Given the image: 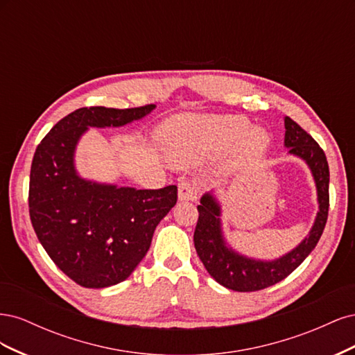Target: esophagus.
Segmentation results:
<instances>
[{"instance_id": "34e87169", "label": "esophagus", "mask_w": 355, "mask_h": 355, "mask_svg": "<svg viewBox=\"0 0 355 355\" xmlns=\"http://www.w3.org/2000/svg\"><path fill=\"white\" fill-rule=\"evenodd\" d=\"M178 197L180 201H196L197 188L189 180H180L178 184Z\"/></svg>"}]
</instances>
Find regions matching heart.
Here are the masks:
<instances>
[{
  "label": "heart",
  "mask_w": 355,
  "mask_h": 355,
  "mask_svg": "<svg viewBox=\"0 0 355 355\" xmlns=\"http://www.w3.org/2000/svg\"><path fill=\"white\" fill-rule=\"evenodd\" d=\"M161 142L171 163L187 167L234 145L241 159L259 158L270 145V135L250 127L241 115L182 114L161 127Z\"/></svg>",
  "instance_id": "obj_1"
}]
</instances>
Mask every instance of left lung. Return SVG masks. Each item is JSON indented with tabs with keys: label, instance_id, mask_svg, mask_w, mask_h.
I'll return each instance as SVG.
<instances>
[{
	"label": "left lung",
	"instance_id": "left-lung-1",
	"mask_svg": "<svg viewBox=\"0 0 355 355\" xmlns=\"http://www.w3.org/2000/svg\"><path fill=\"white\" fill-rule=\"evenodd\" d=\"M284 146L288 155L297 157L308 166L317 191L318 210L306 237L292 250L274 257L259 259L235 250L223 232L222 204L218 191H209L200 198L198 222L194 245L207 272L220 286L235 292H256L284 280L302 263L323 234L329 213V164L323 149L302 127L284 116Z\"/></svg>",
	"mask_w": 355,
	"mask_h": 355
}]
</instances>
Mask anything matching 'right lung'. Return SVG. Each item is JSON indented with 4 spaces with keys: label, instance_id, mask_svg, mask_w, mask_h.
I'll list each match as a JSON object with an SVG mask.
<instances>
[{
    "label": "right lung",
    "instance_id": "add662e5",
    "mask_svg": "<svg viewBox=\"0 0 355 355\" xmlns=\"http://www.w3.org/2000/svg\"><path fill=\"white\" fill-rule=\"evenodd\" d=\"M157 108H80L51 128L34 154L29 216L51 261L87 288L115 286L141 262L159 220L178 201V187L136 189L83 178L75 153L90 127H123Z\"/></svg>",
    "mask_w": 355,
    "mask_h": 355
}]
</instances>
